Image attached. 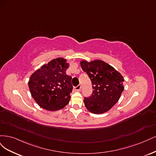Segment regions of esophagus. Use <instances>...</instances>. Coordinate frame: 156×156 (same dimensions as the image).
I'll use <instances>...</instances> for the list:
<instances>
[{
  "label": "esophagus",
  "instance_id": "34e87169",
  "mask_svg": "<svg viewBox=\"0 0 156 156\" xmlns=\"http://www.w3.org/2000/svg\"><path fill=\"white\" fill-rule=\"evenodd\" d=\"M80 89H81V85H78V86L74 87V90H75V91H80Z\"/></svg>",
  "mask_w": 156,
  "mask_h": 156
}]
</instances>
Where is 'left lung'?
<instances>
[{"instance_id": "1", "label": "left lung", "mask_w": 156, "mask_h": 156, "mask_svg": "<svg viewBox=\"0 0 156 156\" xmlns=\"http://www.w3.org/2000/svg\"><path fill=\"white\" fill-rule=\"evenodd\" d=\"M83 71L91 80L93 94L83 102L89 112L94 114L107 112L116 104L124 91V79L111 65L100 59L80 62Z\"/></svg>"}]
</instances>
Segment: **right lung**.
Returning <instances> with one entry per match:
<instances>
[{
	"label": "right lung",
	"instance_id": "right-lung-1",
	"mask_svg": "<svg viewBox=\"0 0 156 156\" xmlns=\"http://www.w3.org/2000/svg\"><path fill=\"white\" fill-rule=\"evenodd\" d=\"M67 60L58 58L44 64L30 77L28 87L32 97L40 107L58 111L67 105L72 92V77L66 74Z\"/></svg>",
	"mask_w": 156,
	"mask_h": 156
}]
</instances>
